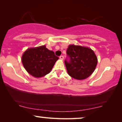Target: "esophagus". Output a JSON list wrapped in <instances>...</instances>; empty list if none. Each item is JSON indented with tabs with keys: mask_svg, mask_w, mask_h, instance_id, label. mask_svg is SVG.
Instances as JSON below:
<instances>
[{
	"mask_svg": "<svg viewBox=\"0 0 122 122\" xmlns=\"http://www.w3.org/2000/svg\"><path fill=\"white\" fill-rule=\"evenodd\" d=\"M59 58L61 59V60H63V58H64V56H59Z\"/></svg>",
	"mask_w": 122,
	"mask_h": 122,
	"instance_id": "esophagus-1",
	"label": "esophagus"
}]
</instances>
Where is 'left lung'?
<instances>
[{
	"instance_id": "left-lung-1",
	"label": "left lung",
	"mask_w": 122,
	"mask_h": 122,
	"mask_svg": "<svg viewBox=\"0 0 122 122\" xmlns=\"http://www.w3.org/2000/svg\"><path fill=\"white\" fill-rule=\"evenodd\" d=\"M66 55L65 65L68 74L74 79L81 80L88 78L97 64L96 54L89 48L71 45L66 51Z\"/></svg>"
}]
</instances>
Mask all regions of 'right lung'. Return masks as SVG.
Instances as JSON below:
<instances>
[{"instance_id":"right-lung-1","label":"right lung","mask_w":122,"mask_h":122,"mask_svg":"<svg viewBox=\"0 0 122 122\" xmlns=\"http://www.w3.org/2000/svg\"><path fill=\"white\" fill-rule=\"evenodd\" d=\"M58 59L54 51L43 46L26 50L23 54L21 61L25 69L30 74L40 78L51 71Z\"/></svg>"}]
</instances>
